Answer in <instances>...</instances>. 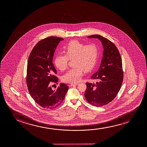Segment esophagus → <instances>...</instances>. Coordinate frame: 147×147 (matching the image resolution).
I'll return each instance as SVG.
<instances>
[{"label": "esophagus", "instance_id": "34e87169", "mask_svg": "<svg viewBox=\"0 0 147 147\" xmlns=\"http://www.w3.org/2000/svg\"><path fill=\"white\" fill-rule=\"evenodd\" d=\"M78 84V83H71L69 85V86H75V85H77Z\"/></svg>", "mask_w": 147, "mask_h": 147}]
</instances>
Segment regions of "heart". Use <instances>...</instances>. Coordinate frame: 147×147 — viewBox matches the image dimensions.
<instances>
[{
  "label": "heart",
  "mask_w": 147,
  "mask_h": 147,
  "mask_svg": "<svg viewBox=\"0 0 147 147\" xmlns=\"http://www.w3.org/2000/svg\"><path fill=\"white\" fill-rule=\"evenodd\" d=\"M66 55L58 54L55 59L57 68L64 71L67 67L69 59L72 60L73 68L68 71L62 78L64 82L76 83L80 80L84 70H92L98 58V47L96 45H85L78 40H73L64 47Z\"/></svg>",
  "instance_id": "1"
}]
</instances>
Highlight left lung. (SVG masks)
<instances>
[{"instance_id":"obj_1","label":"left lung","mask_w":147,"mask_h":147,"mask_svg":"<svg viewBox=\"0 0 147 147\" xmlns=\"http://www.w3.org/2000/svg\"><path fill=\"white\" fill-rule=\"evenodd\" d=\"M87 38L98 39L103 52L98 70L91 77L96 82L86 83L85 98L93 105L102 107L113 100L121 89L123 80L122 61L117 47L108 39L99 34Z\"/></svg>"}]
</instances>
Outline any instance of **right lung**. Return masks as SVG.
<instances>
[{
	"mask_svg": "<svg viewBox=\"0 0 147 147\" xmlns=\"http://www.w3.org/2000/svg\"><path fill=\"white\" fill-rule=\"evenodd\" d=\"M63 40L50 36L40 40L32 49L28 57L26 74L28 91L36 103L45 109L59 106L68 90V86L63 83H60L54 90L50 86L52 82H58L54 75L57 71L53 58L57 47Z\"/></svg>",
	"mask_w": 147,
	"mask_h": 147,
	"instance_id": "1",
	"label": "right lung"
}]
</instances>
